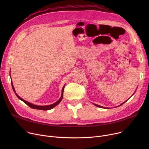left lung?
<instances>
[{
    "label": "left lung",
    "instance_id": "1",
    "mask_svg": "<svg viewBox=\"0 0 149 149\" xmlns=\"http://www.w3.org/2000/svg\"><path fill=\"white\" fill-rule=\"evenodd\" d=\"M125 102H126V101H125ZM125 102H124V103H125ZM124 103H122V104H121V105H122V104H124ZM95 106H97V107H101V106H99V105H97V104H95ZM121 105H120V106H121Z\"/></svg>",
    "mask_w": 149,
    "mask_h": 149
}]
</instances>
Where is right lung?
I'll use <instances>...</instances> for the list:
<instances>
[{"label":"right lung","instance_id":"add662e5","mask_svg":"<svg viewBox=\"0 0 149 149\" xmlns=\"http://www.w3.org/2000/svg\"><path fill=\"white\" fill-rule=\"evenodd\" d=\"M12 85V88H13V89L14 91V92H15V90H14V86L13 85V83L11 84ZM64 88H65V86H63V88L62 89V93H61V96L60 97V98L57 101V102H56L55 103L52 104H51V105H48V106H37V105H34L33 104H31L29 102H27V101H26L25 100H24L23 99H22V98H20L16 93H15V95H16V96L18 97L19 99L21 100L22 101H23L26 104H27L28 106H29L31 108H33V109H38V110H43V111H47V110H50V109H52L53 107H54L55 106H56L57 104H58L60 101H61L62 98H63V91H64Z\"/></svg>","mask_w":149,"mask_h":149}]
</instances>
